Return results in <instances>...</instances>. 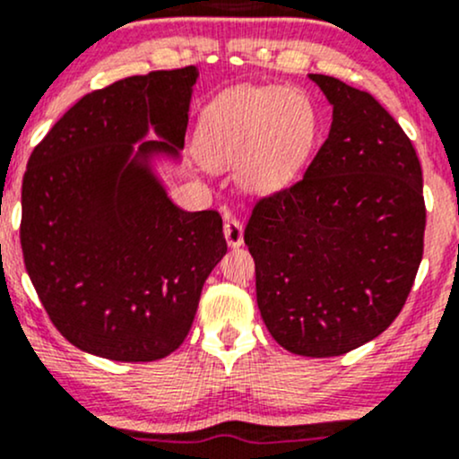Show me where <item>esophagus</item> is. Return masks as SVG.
Listing matches in <instances>:
<instances>
[{"instance_id":"obj_1","label":"esophagus","mask_w":459,"mask_h":459,"mask_svg":"<svg viewBox=\"0 0 459 459\" xmlns=\"http://www.w3.org/2000/svg\"><path fill=\"white\" fill-rule=\"evenodd\" d=\"M223 234L230 247H240V245H243V223H240L238 219H234V216L225 219Z\"/></svg>"}]
</instances>
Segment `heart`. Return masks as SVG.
Returning <instances> with one entry per match:
<instances>
[{
    "label": "heart",
    "mask_w": 459,
    "mask_h": 459,
    "mask_svg": "<svg viewBox=\"0 0 459 459\" xmlns=\"http://www.w3.org/2000/svg\"><path fill=\"white\" fill-rule=\"evenodd\" d=\"M317 133L313 100L295 87H245L210 109L196 135L199 152L214 169L240 166L254 192L287 186L308 157Z\"/></svg>",
    "instance_id": "heart-1"
}]
</instances>
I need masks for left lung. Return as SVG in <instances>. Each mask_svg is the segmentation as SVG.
Listing matches in <instances>:
<instances>
[{"instance_id": "obj_1", "label": "left lung", "mask_w": 459, "mask_h": 459, "mask_svg": "<svg viewBox=\"0 0 459 459\" xmlns=\"http://www.w3.org/2000/svg\"><path fill=\"white\" fill-rule=\"evenodd\" d=\"M333 126L304 177L260 196L245 228L271 337L302 357H339L398 317L425 251L422 169L381 102L310 74Z\"/></svg>"}]
</instances>
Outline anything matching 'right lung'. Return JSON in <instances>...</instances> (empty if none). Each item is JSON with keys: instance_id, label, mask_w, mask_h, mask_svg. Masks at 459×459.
<instances>
[{"instance_id": "obj_1", "label": "right lung", "mask_w": 459, "mask_h": 459, "mask_svg": "<svg viewBox=\"0 0 459 459\" xmlns=\"http://www.w3.org/2000/svg\"><path fill=\"white\" fill-rule=\"evenodd\" d=\"M196 67L129 76L82 96L34 146L22 186V251L58 333L111 361H157L184 343L228 251L216 210L184 212L131 144L155 126L184 146Z\"/></svg>"}]
</instances>
